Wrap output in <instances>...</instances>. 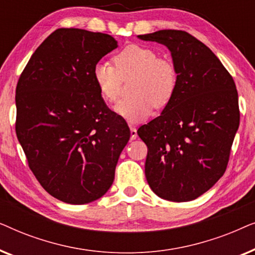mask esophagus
<instances>
[{"instance_id":"34e87169","label":"esophagus","mask_w":255,"mask_h":255,"mask_svg":"<svg viewBox=\"0 0 255 255\" xmlns=\"http://www.w3.org/2000/svg\"><path fill=\"white\" fill-rule=\"evenodd\" d=\"M130 132H131V140H134V139L138 137L137 128H135L134 127H132V125H130Z\"/></svg>"}]
</instances>
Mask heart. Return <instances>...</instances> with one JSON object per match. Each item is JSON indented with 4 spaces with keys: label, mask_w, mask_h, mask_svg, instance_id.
<instances>
[{
    "label": "heart",
    "mask_w": 255,
    "mask_h": 255,
    "mask_svg": "<svg viewBox=\"0 0 255 255\" xmlns=\"http://www.w3.org/2000/svg\"><path fill=\"white\" fill-rule=\"evenodd\" d=\"M115 66L108 61L96 62L93 80L102 99L116 102L121 93L122 79L134 75L130 99L121 101L115 111L130 123H138L151 115L153 107L169 103L177 86V73L172 62L159 58L153 48L128 45L114 57Z\"/></svg>",
    "instance_id": "heart-1"
}]
</instances>
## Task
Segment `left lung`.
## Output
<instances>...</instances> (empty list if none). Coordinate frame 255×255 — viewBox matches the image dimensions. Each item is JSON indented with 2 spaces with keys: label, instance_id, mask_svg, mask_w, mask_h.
Instances as JSON below:
<instances>
[{
  "label": "left lung",
  "instance_id": "8db88e82",
  "mask_svg": "<svg viewBox=\"0 0 255 255\" xmlns=\"http://www.w3.org/2000/svg\"><path fill=\"white\" fill-rule=\"evenodd\" d=\"M137 37L165 45L177 73L172 100L137 131L148 148L146 180L163 200L193 201L228 166L240 120L235 81L214 52L188 32L160 30Z\"/></svg>",
  "mask_w": 255,
  "mask_h": 255
}]
</instances>
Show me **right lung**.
I'll return each instance as SVG.
<instances>
[{"instance_id": "right-lung-1", "label": "right lung", "mask_w": 255, "mask_h": 255, "mask_svg": "<svg viewBox=\"0 0 255 255\" xmlns=\"http://www.w3.org/2000/svg\"><path fill=\"white\" fill-rule=\"evenodd\" d=\"M118 47L110 34L58 29L34 51L16 88V134L41 187L68 204L99 200L130 139L106 106L93 68Z\"/></svg>"}]
</instances>
